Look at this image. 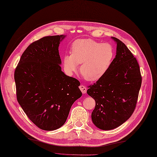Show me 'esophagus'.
<instances>
[{"label": "esophagus", "mask_w": 157, "mask_h": 157, "mask_svg": "<svg viewBox=\"0 0 157 157\" xmlns=\"http://www.w3.org/2000/svg\"><path fill=\"white\" fill-rule=\"evenodd\" d=\"M79 88L80 89V91H82V93L83 94H85L87 92V88L86 86H84L83 85H80Z\"/></svg>", "instance_id": "1"}]
</instances>
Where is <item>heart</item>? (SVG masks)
Listing matches in <instances>:
<instances>
[{
	"label": "heart",
	"instance_id": "obj_1",
	"mask_svg": "<svg viewBox=\"0 0 157 157\" xmlns=\"http://www.w3.org/2000/svg\"><path fill=\"white\" fill-rule=\"evenodd\" d=\"M71 53L65 55L63 59L66 70L69 73L76 72L81 64L80 73L90 82L99 80L107 72L114 56L111 44L89 39L75 41Z\"/></svg>",
	"mask_w": 157,
	"mask_h": 157
}]
</instances>
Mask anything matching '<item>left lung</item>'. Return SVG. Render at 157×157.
I'll use <instances>...</instances> for the list:
<instances>
[{
	"mask_svg": "<svg viewBox=\"0 0 157 157\" xmlns=\"http://www.w3.org/2000/svg\"><path fill=\"white\" fill-rule=\"evenodd\" d=\"M111 38L117 44L116 57L107 72L87 91L96 102L93 123L103 130L114 129L130 117L142 83L136 57L121 41Z\"/></svg>",
	"mask_w": 157,
	"mask_h": 157,
	"instance_id": "8db88e82",
	"label": "left lung"
}]
</instances>
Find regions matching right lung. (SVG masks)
<instances>
[{
  "mask_svg": "<svg viewBox=\"0 0 157 157\" xmlns=\"http://www.w3.org/2000/svg\"><path fill=\"white\" fill-rule=\"evenodd\" d=\"M65 37L46 36L31 43L14 71L20 105L30 120L44 130L61 127L73 103L82 94L79 81L61 70L59 47Z\"/></svg>",
  "mask_w": 157,
  "mask_h": 157,
  "instance_id": "right-lung-1",
  "label": "right lung"
}]
</instances>
